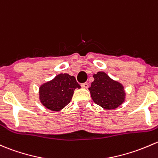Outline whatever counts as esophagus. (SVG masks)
<instances>
[{"mask_svg":"<svg viewBox=\"0 0 158 158\" xmlns=\"http://www.w3.org/2000/svg\"><path fill=\"white\" fill-rule=\"evenodd\" d=\"M81 86H82V89H88L89 88V84L87 82H85V83L81 84Z\"/></svg>","mask_w":158,"mask_h":158,"instance_id":"1","label":"esophagus"}]
</instances>
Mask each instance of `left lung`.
<instances>
[{"instance_id": "obj_1", "label": "left lung", "mask_w": 158, "mask_h": 158, "mask_svg": "<svg viewBox=\"0 0 158 158\" xmlns=\"http://www.w3.org/2000/svg\"><path fill=\"white\" fill-rule=\"evenodd\" d=\"M94 80L89 88L93 101L105 110L116 109L126 100L124 86L114 80L106 73L99 71L93 75Z\"/></svg>"}]
</instances>
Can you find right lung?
Listing matches in <instances>:
<instances>
[{"label": "right lung", "mask_w": 158, "mask_h": 158, "mask_svg": "<svg viewBox=\"0 0 158 158\" xmlns=\"http://www.w3.org/2000/svg\"><path fill=\"white\" fill-rule=\"evenodd\" d=\"M81 86L73 76L67 73L58 74L39 87V100L44 107L52 111H60L72 99L76 89Z\"/></svg>", "instance_id": "1"}]
</instances>
